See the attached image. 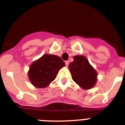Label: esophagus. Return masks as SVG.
I'll use <instances>...</instances> for the list:
<instances>
[{
    "mask_svg": "<svg viewBox=\"0 0 125 125\" xmlns=\"http://www.w3.org/2000/svg\"><path fill=\"white\" fill-rule=\"evenodd\" d=\"M65 63L66 67H68V65L69 64V61H65Z\"/></svg>",
    "mask_w": 125,
    "mask_h": 125,
    "instance_id": "34e87169",
    "label": "esophagus"
}]
</instances>
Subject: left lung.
Returning <instances> with one entry per match:
<instances>
[{
  "mask_svg": "<svg viewBox=\"0 0 125 125\" xmlns=\"http://www.w3.org/2000/svg\"><path fill=\"white\" fill-rule=\"evenodd\" d=\"M74 61L69 65L73 80L83 89H90L97 82V72L84 56L73 57Z\"/></svg>",
  "mask_w": 125,
  "mask_h": 125,
  "instance_id": "8db88e82",
  "label": "left lung"
}]
</instances>
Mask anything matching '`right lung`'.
<instances>
[{"label":"right lung","mask_w":125,"mask_h":125,"mask_svg":"<svg viewBox=\"0 0 125 125\" xmlns=\"http://www.w3.org/2000/svg\"><path fill=\"white\" fill-rule=\"evenodd\" d=\"M64 66V62L60 57L46 54L30 65L29 79L35 87L44 88L55 79L58 71Z\"/></svg>","instance_id":"obj_1"}]
</instances>
